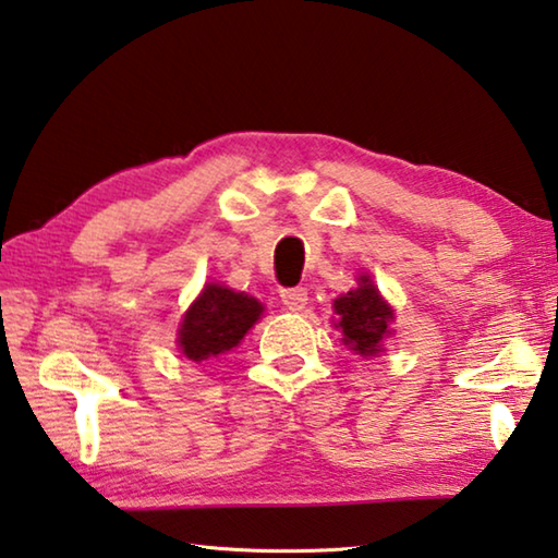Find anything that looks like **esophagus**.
I'll use <instances>...</instances> for the list:
<instances>
[{"mask_svg": "<svg viewBox=\"0 0 558 558\" xmlns=\"http://www.w3.org/2000/svg\"><path fill=\"white\" fill-rule=\"evenodd\" d=\"M281 304H284L289 312H301L308 304V291L306 287H291L281 289Z\"/></svg>", "mask_w": 558, "mask_h": 558, "instance_id": "esophagus-1", "label": "esophagus"}]
</instances>
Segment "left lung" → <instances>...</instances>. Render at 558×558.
I'll list each match as a JSON object with an SVG mask.
<instances>
[{
	"label": "left lung",
	"instance_id": "obj_1",
	"mask_svg": "<svg viewBox=\"0 0 558 558\" xmlns=\"http://www.w3.org/2000/svg\"><path fill=\"white\" fill-rule=\"evenodd\" d=\"M333 308L339 314L336 328H341L345 345H351L361 355H373L380 351V341L388 333L392 312L368 277L361 279L359 289L336 299Z\"/></svg>",
	"mask_w": 558,
	"mask_h": 558
}]
</instances>
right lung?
Wrapping results in <instances>:
<instances>
[{"instance_id":"obj_1","label":"right lung","mask_w":558,"mask_h":558,"mask_svg":"<svg viewBox=\"0 0 558 558\" xmlns=\"http://www.w3.org/2000/svg\"><path fill=\"white\" fill-rule=\"evenodd\" d=\"M259 316L262 304L257 299L246 296L244 291L207 284L185 314L178 343L190 361H213L232 351Z\"/></svg>"}]
</instances>
